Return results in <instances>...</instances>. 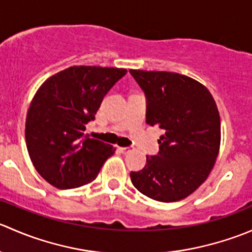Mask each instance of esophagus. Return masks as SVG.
Here are the masks:
<instances>
[{"label":"esophagus","instance_id":"34e87169","mask_svg":"<svg viewBox=\"0 0 252 252\" xmlns=\"http://www.w3.org/2000/svg\"><path fill=\"white\" fill-rule=\"evenodd\" d=\"M119 150H121V151L123 152V154H128V152L133 151V147H129V146H126V147H119Z\"/></svg>","mask_w":252,"mask_h":252}]
</instances>
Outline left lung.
<instances>
[{"mask_svg":"<svg viewBox=\"0 0 252 252\" xmlns=\"http://www.w3.org/2000/svg\"><path fill=\"white\" fill-rule=\"evenodd\" d=\"M146 97V123L158 126L159 151L146 166L131 172L134 187L150 199H185L207 179L218 156L220 119L202 84L171 72L129 70Z\"/></svg>","mask_w":252,"mask_h":252,"instance_id":"1","label":"left lung"}]
</instances>
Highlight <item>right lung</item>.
Masks as SVG:
<instances>
[{
  "mask_svg": "<svg viewBox=\"0 0 252 252\" xmlns=\"http://www.w3.org/2000/svg\"><path fill=\"white\" fill-rule=\"evenodd\" d=\"M123 68L79 65L48 78L35 94L25 123L28 152L35 169L58 189L93 182L114 154L110 144L84 136Z\"/></svg>",
  "mask_w": 252,
  "mask_h": 252,
  "instance_id": "right-lung-1",
  "label": "right lung"
}]
</instances>
